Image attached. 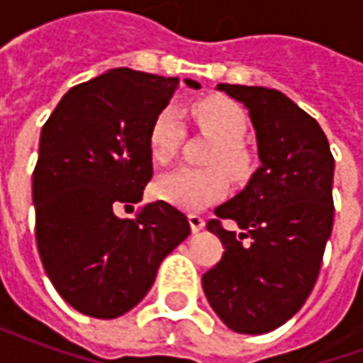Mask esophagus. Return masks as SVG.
<instances>
[{
    "instance_id": "esophagus-1",
    "label": "esophagus",
    "mask_w": 363,
    "mask_h": 363,
    "mask_svg": "<svg viewBox=\"0 0 363 363\" xmlns=\"http://www.w3.org/2000/svg\"><path fill=\"white\" fill-rule=\"evenodd\" d=\"M189 223H190V229H192V233H198V231H202V229H204V225H206L204 218H200L198 213H190Z\"/></svg>"
}]
</instances>
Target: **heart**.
<instances>
[{"label": "heart", "instance_id": "b5f03b06", "mask_svg": "<svg viewBox=\"0 0 363 363\" xmlns=\"http://www.w3.org/2000/svg\"><path fill=\"white\" fill-rule=\"evenodd\" d=\"M192 116L198 126L216 140L208 153L206 169L177 167L161 174L153 192L159 200L177 206L186 212H196L218 202L228 194V177L243 181L252 169L251 153L243 147V138L249 128L247 112L223 96L204 99L192 106ZM184 138L181 112L174 106H165L157 112L147 132V150L153 161L167 163L177 155Z\"/></svg>", "mask_w": 363, "mask_h": 363}]
</instances>
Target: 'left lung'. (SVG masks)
Segmentation results:
<instances>
[{
  "label": "left lung",
  "instance_id": "8db88e82",
  "mask_svg": "<svg viewBox=\"0 0 363 363\" xmlns=\"http://www.w3.org/2000/svg\"><path fill=\"white\" fill-rule=\"evenodd\" d=\"M216 89L249 111L260 167L216 208L245 233L208 221L225 252L202 276V288L231 330L262 335L291 319L317 281L335 218V159L319 122L280 91L229 83Z\"/></svg>",
  "mask_w": 363,
  "mask_h": 363
}]
</instances>
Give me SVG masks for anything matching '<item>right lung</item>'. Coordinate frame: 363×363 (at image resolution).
<instances>
[{
    "label": "right lung",
    "instance_id": "1",
    "mask_svg": "<svg viewBox=\"0 0 363 363\" xmlns=\"http://www.w3.org/2000/svg\"><path fill=\"white\" fill-rule=\"evenodd\" d=\"M190 89L200 83L184 79ZM179 77L108 69L62 96L40 132L33 173L36 245L54 288L75 311L116 319L142 301L159 264L190 235L186 216L163 200L134 220L153 174L147 132Z\"/></svg>",
    "mask_w": 363,
    "mask_h": 363
}]
</instances>
